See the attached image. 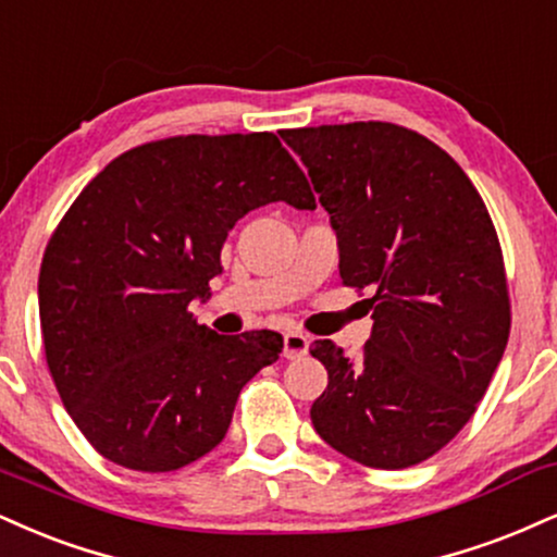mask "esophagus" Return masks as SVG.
I'll list each match as a JSON object with an SVG mask.
<instances>
[{
    "label": "esophagus",
    "instance_id": "34e87169",
    "mask_svg": "<svg viewBox=\"0 0 557 557\" xmlns=\"http://www.w3.org/2000/svg\"><path fill=\"white\" fill-rule=\"evenodd\" d=\"M308 352V337L304 332H285L283 337V355L287 360H298Z\"/></svg>",
    "mask_w": 557,
    "mask_h": 557
}]
</instances>
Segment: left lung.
<instances>
[{
    "label": "left lung",
    "mask_w": 557,
    "mask_h": 557,
    "mask_svg": "<svg viewBox=\"0 0 557 557\" xmlns=\"http://www.w3.org/2000/svg\"><path fill=\"white\" fill-rule=\"evenodd\" d=\"M339 244V277L371 290V339L330 373L317 433L347 459L405 470L441 451L478 410L504 358L511 304L487 207L457 160L388 122L285 129Z\"/></svg>",
    "instance_id": "obj_1"
}]
</instances>
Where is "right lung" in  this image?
I'll return each mask as SVG.
<instances>
[{"label":"right lung","instance_id":"right-lung-1","mask_svg":"<svg viewBox=\"0 0 557 557\" xmlns=\"http://www.w3.org/2000/svg\"><path fill=\"white\" fill-rule=\"evenodd\" d=\"M270 202L313 210L272 132L186 134L113 158L46 246V363L100 457L173 472L225 438L240 388L283 352L277 332L218 334L191 300L223 272L227 231Z\"/></svg>","mask_w":557,"mask_h":557}]
</instances>
